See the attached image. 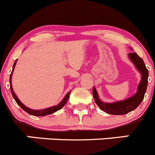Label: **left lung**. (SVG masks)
<instances>
[{"instance_id":"obj_1","label":"left lung","mask_w":155,"mask_h":155,"mask_svg":"<svg viewBox=\"0 0 155 155\" xmlns=\"http://www.w3.org/2000/svg\"><path fill=\"white\" fill-rule=\"evenodd\" d=\"M129 59L135 64V68L140 71L141 74V80L138 87L137 93L132 97L126 99L125 101H118V102L108 104L104 103L99 99L96 88L93 89V96H94L95 103L105 113L112 115H124L129 113V112L135 110L141 101H143L145 94L146 92L148 86V71L145 66V62L142 58H140L135 52L129 53Z\"/></svg>"}]
</instances>
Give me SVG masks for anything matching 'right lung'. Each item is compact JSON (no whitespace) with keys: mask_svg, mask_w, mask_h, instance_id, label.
<instances>
[{"mask_svg":"<svg viewBox=\"0 0 155 155\" xmlns=\"http://www.w3.org/2000/svg\"><path fill=\"white\" fill-rule=\"evenodd\" d=\"M17 60H16L15 62H14V65H13V70H12V72H11V74H10V91H11V93H12V95L13 97H14V100H15V101L17 102V104H18L19 106H20V107H21L22 109H23L24 111H26V113H28L30 115H32V116H47V115H49V114H51V113H55L56 111H58V110H61V108H62L63 107H64V105L66 104V103H67L69 97H70V92L68 93L67 94L65 95V97H64V99H63L62 101H61V103H60L59 104H58L57 106H54V107H49V108H46V109H44V110H32V109H29L28 108V107H26V106L23 105V104H22L21 102H20V101L19 100L18 98H17V97L16 96V94H14V90H13V87H12V84H11V78H12V74H13V72H14V68H15V65H16V63H17Z\"/></svg>","mask_w":155,"mask_h":155,"instance_id":"add662e5","label":"right lung"}]
</instances>
